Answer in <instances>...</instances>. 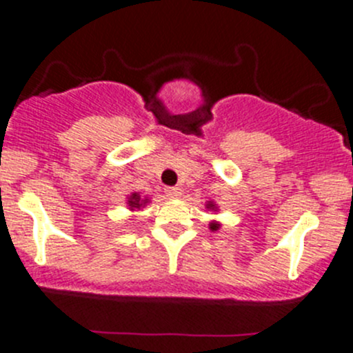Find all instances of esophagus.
<instances>
[{"instance_id":"esophagus-1","label":"esophagus","mask_w":353,"mask_h":353,"mask_svg":"<svg viewBox=\"0 0 353 353\" xmlns=\"http://www.w3.org/2000/svg\"><path fill=\"white\" fill-rule=\"evenodd\" d=\"M165 194H167V196H169V198H179V196H181V188H176V186L167 188Z\"/></svg>"}]
</instances>
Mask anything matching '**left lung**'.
I'll use <instances>...</instances> for the list:
<instances>
[{
  "label": "left lung",
  "instance_id": "1",
  "mask_svg": "<svg viewBox=\"0 0 353 353\" xmlns=\"http://www.w3.org/2000/svg\"><path fill=\"white\" fill-rule=\"evenodd\" d=\"M206 208H215V205H213V203H208V205H206ZM219 225H220V223H216V222H212V223H210V229H212V230H216V229H219Z\"/></svg>",
  "mask_w": 353,
  "mask_h": 353
}]
</instances>
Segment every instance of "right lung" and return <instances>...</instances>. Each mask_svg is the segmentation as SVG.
I'll use <instances>...</instances> for the list:
<instances>
[{
    "instance_id": "obj_1",
    "label": "right lung",
    "mask_w": 353,
    "mask_h": 353,
    "mask_svg": "<svg viewBox=\"0 0 353 353\" xmlns=\"http://www.w3.org/2000/svg\"><path fill=\"white\" fill-rule=\"evenodd\" d=\"M145 203H147V199H141V196L138 193H133L130 198H128V206H130V210L141 208Z\"/></svg>"
}]
</instances>
